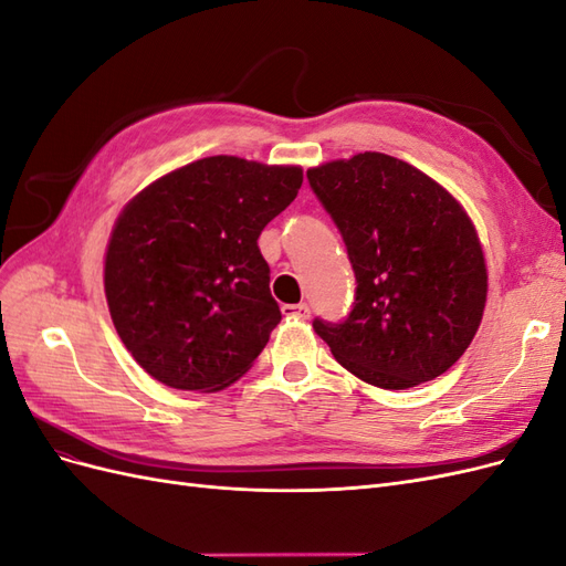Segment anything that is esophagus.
Returning <instances> with one entry per match:
<instances>
[{
	"label": "esophagus",
	"instance_id": "obj_1",
	"mask_svg": "<svg viewBox=\"0 0 566 566\" xmlns=\"http://www.w3.org/2000/svg\"><path fill=\"white\" fill-rule=\"evenodd\" d=\"M281 312L287 318H310V314H312L310 304H304V302L302 304H283Z\"/></svg>",
	"mask_w": 566,
	"mask_h": 566
}]
</instances>
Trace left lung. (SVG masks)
<instances>
[{
	"instance_id": "left-lung-1",
	"label": "left lung",
	"mask_w": 566,
	"mask_h": 566,
	"mask_svg": "<svg viewBox=\"0 0 566 566\" xmlns=\"http://www.w3.org/2000/svg\"><path fill=\"white\" fill-rule=\"evenodd\" d=\"M356 273L345 323L314 321L358 380L408 389L447 373L484 316L489 273L465 208L418 167L356 153L306 169Z\"/></svg>"
}]
</instances>
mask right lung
<instances>
[{"instance_id": "obj_1", "label": "right lung", "mask_w": 566, "mask_h": 566, "mask_svg": "<svg viewBox=\"0 0 566 566\" xmlns=\"http://www.w3.org/2000/svg\"><path fill=\"white\" fill-rule=\"evenodd\" d=\"M302 179L300 165L212 156L125 205L106 248L104 290L119 339L150 378L219 391L252 368L281 321L256 238Z\"/></svg>"}]
</instances>
